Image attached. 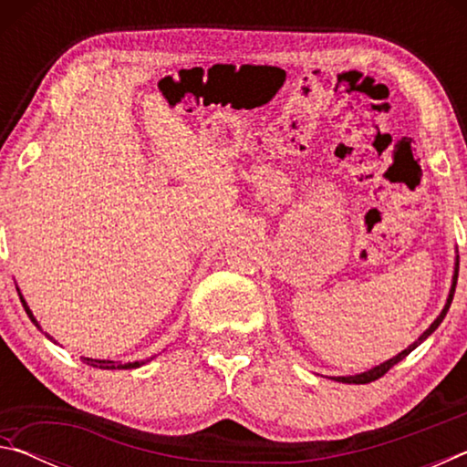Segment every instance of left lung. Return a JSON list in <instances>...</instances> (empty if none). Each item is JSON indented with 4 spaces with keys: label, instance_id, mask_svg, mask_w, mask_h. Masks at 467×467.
I'll return each instance as SVG.
<instances>
[{
    "label": "left lung",
    "instance_id": "left-lung-1",
    "mask_svg": "<svg viewBox=\"0 0 467 467\" xmlns=\"http://www.w3.org/2000/svg\"><path fill=\"white\" fill-rule=\"evenodd\" d=\"M457 274H460V255L455 257V272H453V282H451V290H449V298H447V303H445V306H442V311H441V315L437 319H434L432 323H431V327L424 331V334L416 339L414 344H410L406 350H401L398 357H393V358H389V360H385L383 365H379V367H375V368H370V370H367V373H360V375H350V377H334L336 381H339V383H357V385H362V383H370V381H375V379H379V377H383L387 370H389L391 367H395L398 365L400 360H404L410 352L414 350V348H418V344H422L426 337H429L434 329H437L439 326H441V321L445 319V315H447V311H449V306H451V300H453V295H455V286H457Z\"/></svg>",
    "mask_w": 467,
    "mask_h": 467
}]
</instances>
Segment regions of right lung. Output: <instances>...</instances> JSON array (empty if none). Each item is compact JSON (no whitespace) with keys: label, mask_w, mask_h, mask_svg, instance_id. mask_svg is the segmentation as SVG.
I'll list each match as a JSON object with an SVG mask.
<instances>
[{"label":"right lung","mask_w":467,"mask_h":467,"mask_svg":"<svg viewBox=\"0 0 467 467\" xmlns=\"http://www.w3.org/2000/svg\"><path fill=\"white\" fill-rule=\"evenodd\" d=\"M20 300H22V306H25V311H26L28 317H30V321H33L36 327H41V326H38V321L35 319L33 311L28 309L26 300L22 298V295H20ZM84 362H86V365L94 367V368H107V370H113V368H136L140 365H144V362H128V365H121V362H115V360H97V358H84Z\"/></svg>","instance_id":"add662e5"}]
</instances>
